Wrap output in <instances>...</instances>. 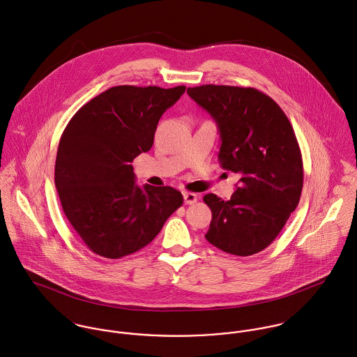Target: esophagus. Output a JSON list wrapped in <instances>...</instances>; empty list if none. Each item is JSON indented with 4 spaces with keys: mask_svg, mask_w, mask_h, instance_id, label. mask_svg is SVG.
<instances>
[{
    "mask_svg": "<svg viewBox=\"0 0 357 357\" xmlns=\"http://www.w3.org/2000/svg\"><path fill=\"white\" fill-rule=\"evenodd\" d=\"M183 197H184L185 204H194L197 202V194L194 192H184Z\"/></svg>",
    "mask_w": 357,
    "mask_h": 357,
    "instance_id": "1",
    "label": "esophagus"
}]
</instances>
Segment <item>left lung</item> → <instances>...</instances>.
<instances>
[{
	"label": "left lung",
	"instance_id": "8db88e82",
	"mask_svg": "<svg viewBox=\"0 0 357 357\" xmlns=\"http://www.w3.org/2000/svg\"><path fill=\"white\" fill-rule=\"evenodd\" d=\"M187 93L217 123L221 167L241 174L229 201L204 195L211 210L204 238L229 255H255L275 241L300 202L304 167L293 126L255 88L202 85Z\"/></svg>",
	"mask_w": 357,
	"mask_h": 357
}]
</instances>
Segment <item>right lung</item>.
I'll return each mask as SVG.
<instances>
[{"label": "right lung", "mask_w": 357, "mask_h": 357, "mask_svg": "<svg viewBox=\"0 0 357 357\" xmlns=\"http://www.w3.org/2000/svg\"><path fill=\"white\" fill-rule=\"evenodd\" d=\"M184 92L114 86L66 126L54 185L67 220L93 253L115 259L143 249L183 204L172 187H139L130 162L151 150L160 116Z\"/></svg>", "instance_id": "right-lung-1"}]
</instances>
